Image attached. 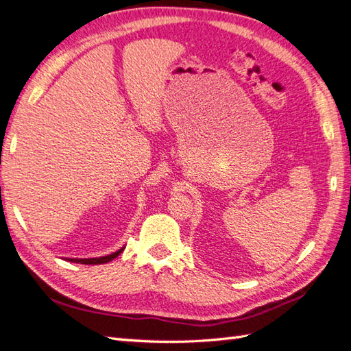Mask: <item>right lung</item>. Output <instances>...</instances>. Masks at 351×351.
I'll return each instance as SVG.
<instances>
[{
    "label": "right lung",
    "mask_w": 351,
    "mask_h": 351,
    "mask_svg": "<svg viewBox=\"0 0 351 351\" xmlns=\"http://www.w3.org/2000/svg\"><path fill=\"white\" fill-rule=\"evenodd\" d=\"M123 249H119L117 252H112L110 255H105V256H99V258H67V261H72V263H81V264H105V263H110L111 260H114L115 256H119Z\"/></svg>",
    "instance_id": "obj_1"
}]
</instances>
